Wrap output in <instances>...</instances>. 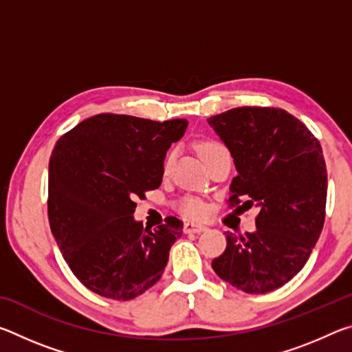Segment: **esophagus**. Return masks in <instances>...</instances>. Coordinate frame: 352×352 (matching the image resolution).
<instances>
[{
  "label": "esophagus",
  "mask_w": 352,
  "mask_h": 352,
  "mask_svg": "<svg viewBox=\"0 0 352 352\" xmlns=\"http://www.w3.org/2000/svg\"><path fill=\"white\" fill-rule=\"evenodd\" d=\"M201 231H206V226L205 225H200V223H194V222H188L184 225V233H201Z\"/></svg>",
  "instance_id": "obj_1"
}]
</instances>
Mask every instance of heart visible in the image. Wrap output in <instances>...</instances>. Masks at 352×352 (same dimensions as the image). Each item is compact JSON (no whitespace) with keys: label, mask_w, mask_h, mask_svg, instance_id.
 <instances>
[{"label":"heart","mask_w":352,"mask_h":352,"mask_svg":"<svg viewBox=\"0 0 352 352\" xmlns=\"http://www.w3.org/2000/svg\"><path fill=\"white\" fill-rule=\"evenodd\" d=\"M220 148H225L222 142L205 141V142H200V144H199V153H200V157L205 160V158L210 157V155H212L214 152L220 151ZM180 208L188 217H192V219H200L206 214V205L199 199H184L182 201Z\"/></svg>","instance_id":"1"}]
</instances>
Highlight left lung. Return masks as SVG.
Wrapping results in <instances>:
<instances>
[{"mask_svg": "<svg viewBox=\"0 0 352 352\" xmlns=\"http://www.w3.org/2000/svg\"><path fill=\"white\" fill-rule=\"evenodd\" d=\"M225 142L237 175L228 205L259 208L256 231L226 233L211 265L247 294L289 283L311 256L324 223L327 172L320 141L300 119L273 107H237L208 118Z\"/></svg>", "mask_w": 352, "mask_h": 352, "instance_id": "1", "label": "left lung"}]
</instances>
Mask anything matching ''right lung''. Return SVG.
<instances>
[{
    "label": "right lung",
    "instance_id": "1",
    "mask_svg": "<svg viewBox=\"0 0 352 352\" xmlns=\"http://www.w3.org/2000/svg\"><path fill=\"white\" fill-rule=\"evenodd\" d=\"M186 119L158 122L100 113L60 136L50 160L47 217L76 278L110 300H133L158 281L183 222L155 230L133 219L135 199L158 189L166 152Z\"/></svg>",
    "mask_w": 352,
    "mask_h": 352
}]
</instances>
